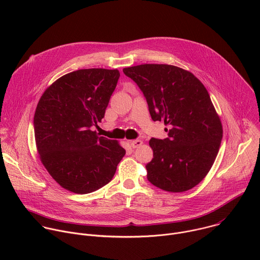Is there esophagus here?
<instances>
[{"label":"esophagus","mask_w":260,"mask_h":260,"mask_svg":"<svg viewBox=\"0 0 260 260\" xmlns=\"http://www.w3.org/2000/svg\"><path fill=\"white\" fill-rule=\"evenodd\" d=\"M142 145H143V142L141 140H133V141H131V146L133 148H138V147H140Z\"/></svg>","instance_id":"obj_1"}]
</instances>
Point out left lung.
<instances>
[{
	"mask_svg": "<svg viewBox=\"0 0 260 260\" xmlns=\"http://www.w3.org/2000/svg\"><path fill=\"white\" fill-rule=\"evenodd\" d=\"M123 73L143 91L152 120L169 125L167 139L149 141L147 179L169 192L193 188L211 170L223 135L208 90L191 72L172 64L144 63Z\"/></svg>",
	"mask_w": 260,
	"mask_h": 260,
	"instance_id": "left-lung-1",
	"label": "left lung"
}]
</instances>
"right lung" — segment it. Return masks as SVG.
Segmentation results:
<instances>
[{"instance_id": "right-lung-1", "label": "right lung", "mask_w": 260, "mask_h": 260, "mask_svg": "<svg viewBox=\"0 0 260 260\" xmlns=\"http://www.w3.org/2000/svg\"><path fill=\"white\" fill-rule=\"evenodd\" d=\"M119 76L117 69L68 73L46 88L37 105V151L49 175L71 192L103 187L125 154L119 142L92 131L105 116Z\"/></svg>"}]
</instances>
